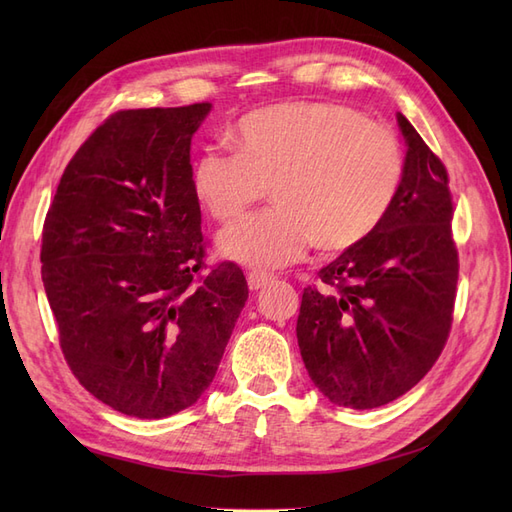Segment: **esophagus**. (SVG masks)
<instances>
[{
	"label": "esophagus",
	"mask_w": 512,
	"mask_h": 512,
	"mask_svg": "<svg viewBox=\"0 0 512 512\" xmlns=\"http://www.w3.org/2000/svg\"><path fill=\"white\" fill-rule=\"evenodd\" d=\"M271 280H273V277L267 275V273H258V271L247 273V286H250V290H258L265 284H269Z\"/></svg>",
	"instance_id": "esophagus-1"
}]
</instances>
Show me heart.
Wrapping results in <instances>:
<instances>
[{
  "label": "heart",
  "instance_id": "1",
  "mask_svg": "<svg viewBox=\"0 0 512 512\" xmlns=\"http://www.w3.org/2000/svg\"><path fill=\"white\" fill-rule=\"evenodd\" d=\"M237 151L207 149L194 164L198 203L220 222L237 220L271 188V211L220 235L226 258L254 269L359 245L389 215L404 183L397 134L350 106L284 102L239 119Z\"/></svg>",
  "mask_w": 512,
  "mask_h": 512
}]
</instances>
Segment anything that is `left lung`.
<instances>
[{
  "label": "left lung",
  "mask_w": 512,
  "mask_h": 512,
  "mask_svg": "<svg viewBox=\"0 0 512 512\" xmlns=\"http://www.w3.org/2000/svg\"><path fill=\"white\" fill-rule=\"evenodd\" d=\"M406 173L382 224L303 290L297 339L331 404L369 410L408 393L442 354L453 324L459 254L442 160L397 115Z\"/></svg>",
  "instance_id": "left-lung-1"
}]
</instances>
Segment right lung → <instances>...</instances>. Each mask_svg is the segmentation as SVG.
<instances>
[{
    "label": "right lung",
    "mask_w": 512,
    "mask_h": 512,
    "mask_svg": "<svg viewBox=\"0 0 512 512\" xmlns=\"http://www.w3.org/2000/svg\"><path fill=\"white\" fill-rule=\"evenodd\" d=\"M209 111H117L74 153L44 220L42 282L64 359L128 416L196 404L250 294L235 262H205L190 143Z\"/></svg>",
    "instance_id": "1"
}]
</instances>
